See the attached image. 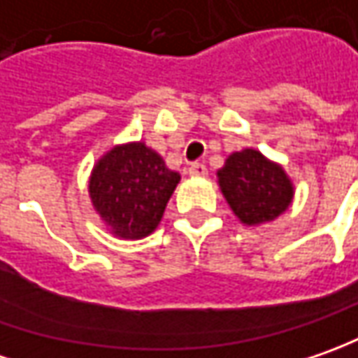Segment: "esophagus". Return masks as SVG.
Masks as SVG:
<instances>
[{
    "instance_id": "esophagus-1",
    "label": "esophagus",
    "mask_w": 358,
    "mask_h": 358,
    "mask_svg": "<svg viewBox=\"0 0 358 358\" xmlns=\"http://www.w3.org/2000/svg\"><path fill=\"white\" fill-rule=\"evenodd\" d=\"M188 172H190L192 176H206V174H208V168H206V164H202V162H192L190 168H188Z\"/></svg>"
}]
</instances>
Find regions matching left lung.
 Wrapping results in <instances>:
<instances>
[{"mask_svg": "<svg viewBox=\"0 0 358 358\" xmlns=\"http://www.w3.org/2000/svg\"><path fill=\"white\" fill-rule=\"evenodd\" d=\"M217 180L229 208L248 226L278 217L293 198V186L283 168L252 148L229 156Z\"/></svg>", "mask_w": 358, "mask_h": 358, "instance_id": "1", "label": "left lung"}]
</instances>
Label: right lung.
Returning a JSON list of instances; mask_svg holds the SVG:
<instances>
[{"instance_id": "right-lung-1", "label": "right lung", "mask_w": 358, "mask_h": 358, "mask_svg": "<svg viewBox=\"0 0 358 358\" xmlns=\"http://www.w3.org/2000/svg\"><path fill=\"white\" fill-rule=\"evenodd\" d=\"M180 182L178 172L142 142L117 146L94 166L89 192L94 210L120 238L155 231Z\"/></svg>"}]
</instances>
